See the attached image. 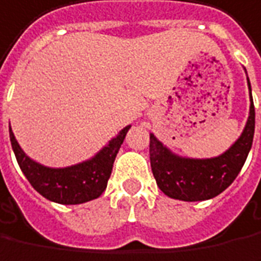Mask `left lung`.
Segmentation results:
<instances>
[{
    "label": "left lung",
    "mask_w": 261,
    "mask_h": 261,
    "mask_svg": "<svg viewBox=\"0 0 261 261\" xmlns=\"http://www.w3.org/2000/svg\"><path fill=\"white\" fill-rule=\"evenodd\" d=\"M247 86L250 96L249 118L243 132L223 153L213 158L180 156L150 134V166L156 183L165 195L183 202H202L216 197L233 183L247 159L254 136L256 113L249 76Z\"/></svg>",
    "instance_id": "left-lung-1"
}]
</instances>
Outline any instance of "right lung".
<instances>
[{"instance_id": "right-lung-1", "label": "right lung", "mask_w": 261, "mask_h": 261, "mask_svg": "<svg viewBox=\"0 0 261 261\" xmlns=\"http://www.w3.org/2000/svg\"><path fill=\"white\" fill-rule=\"evenodd\" d=\"M129 129L130 125L119 130L92 158L65 168H49L30 158L19 146L11 125L10 139L19 168L39 195L59 204H81L98 199L107 189L115 158Z\"/></svg>"}]
</instances>
